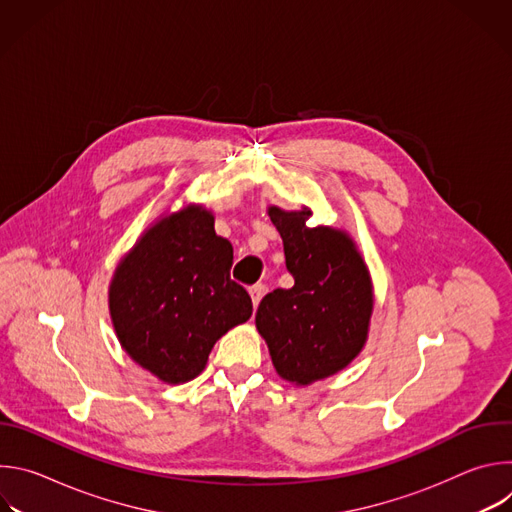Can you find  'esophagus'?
<instances>
[{
	"instance_id": "obj_1",
	"label": "esophagus",
	"mask_w": 512,
	"mask_h": 512,
	"mask_svg": "<svg viewBox=\"0 0 512 512\" xmlns=\"http://www.w3.org/2000/svg\"><path fill=\"white\" fill-rule=\"evenodd\" d=\"M249 294H251V300H253V306H259L263 294H265V285L263 283H255L249 287Z\"/></svg>"
}]
</instances>
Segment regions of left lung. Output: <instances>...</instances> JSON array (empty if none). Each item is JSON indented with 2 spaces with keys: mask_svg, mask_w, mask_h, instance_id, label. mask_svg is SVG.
Listing matches in <instances>:
<instances>
[{
  "mask_svg": "<svg viewBox=\"0 0 512 512\" xmlns=\"http://www.w3.org/2000/svg\"><path fill=\"white\" fill-rule=\"evenodd\" d=\"M267 212L283 239L294 287L267 294L255 324L277 375L310 385L348 367L367 342L373 283L344 231L308 227V208L287 212L269 206Z\"/></svg>",
  "mask_w": 512,
  "mask_h": 512,
  "instance_id": "obj_1",
  "label": "left lung"
}]
</instances>
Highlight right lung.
Here are the masks:
<instances>
[{
    "label": "right lung",
    "mask_w": 512,
    "mask_h": 512,
    "mask_svg": "<svg viewBox=\"0 0 512 512\" xmlns=\"http://www.w3.org/2000/svg\"><path fill=\"white\" fill-rule=\"evenodd\" d=\"M233 245L210 210L190 204L141 235L117 265L109 310L125 352L168 385L198 377L214 342L253 314L231 279Z\"/></svg>",
    "instance_id": "right-lung-1"
}]
</instances>
